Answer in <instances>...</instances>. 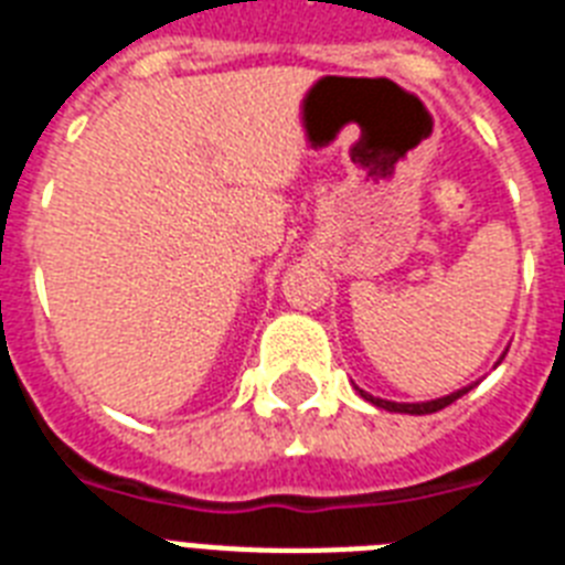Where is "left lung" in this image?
<instances>
[{
    "label": "left lung",
    "mask_w": 565,
    "mask_h": 565,
    "mask_svg": "<svg viewBox=\"0 0 565 565\" xmlns=\"http://www.w3.org/2000/svg\"><path fill=\"white\" fill-rule=\"evenodd\" d=\"M473 386L476 383H470V386L458 388V392H449V394H444V397H435V401H420V403H394V401H383V397H374V394L362 392V388H356V392H360V397H365V401L374 403V406H380V409H386V412H401V415H433V412L444 409V406H449V403H456L458 397H465V394L470 392Z\"/></svg>",
    "instance_id": "obj_1"
}]
</instances>
